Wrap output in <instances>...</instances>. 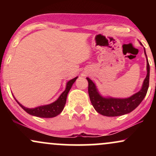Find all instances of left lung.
Returning <instances> with one entry per match:
<instances>
[{
  "label": "left lung",
  "mask_w": 156,
  "mask_h": 156,
  "mask_svg": "<svg viewBox=\"0 0 156 156\" xmlns=\"http://www.w3.org/2000/svg\"><path fill=\"white\" fill-rule=\"evenodd\" d=\"M145 53V51H144ZM147 57V55H146ZM147 76L143 83L142 88L139 92L136 93L128 98L119 99V98H103L97 90L95 84L89 78L87 79L89 82L88 92L91 103L94 109L99 114L106 117H117L123 114H128L133 111L143 101L147 92L150 80V64L147 61Z\"/></svg>",
  "instance_id": "8db88e82"
}]
</instances>
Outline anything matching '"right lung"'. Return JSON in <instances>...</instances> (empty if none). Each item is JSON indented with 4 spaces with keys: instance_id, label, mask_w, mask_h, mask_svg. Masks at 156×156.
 <instances>
[{
    "instance_id": "obj_1",
    "label": "right lung",
    "mask_w": 156,
    "mask_h": 156,
    "mask_svg": "<svg viewBox=\"0 0 156 156\" xmlns=\"http://www.w3.org/2000/svg\"><path fill=\"white\" fill-rule=\"evenodd\" d=\"M77 78H78V77H76V78H73V79L69 80V81L67 82V87H66V89L64 90V92L61 94L60 97L58 98V100H57L56 101L51 103V104L42 105V106L37 107V108H28L21 105L17 100H16V101H17V103L22 107L23 110L26 111L28 114H31V115L43 118L54 117L55 116L58 115L64 109V107L66 103V101H67V96L68 92L70 90L73 84L74 83L75 81H76Z\"/></svg>"
}]
</instances>
